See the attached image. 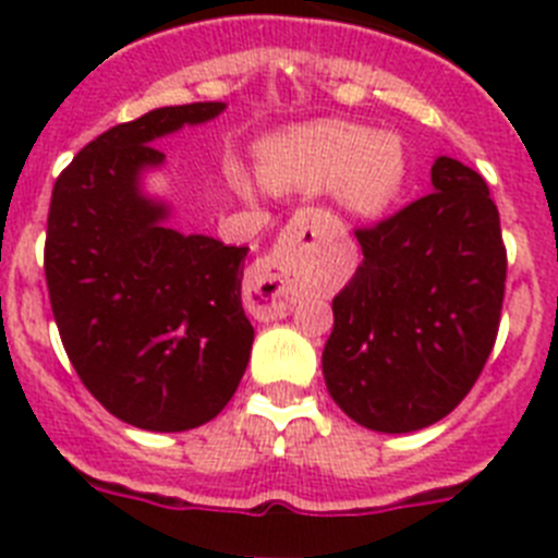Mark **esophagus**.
<instances>
[{
  "mask_svg": "<svg viewBox=\"0 0 558 558\" xmlns=\"http://www.w3.org/2000/svg\"><path fill=\"white\" fill-rule=\"evenodd\" d=\"M324 231H327V220L318 215H302L290 226L279 251L251 268L248 282H245V304H248L251 315H256L259 322H274V318L288 315L290 304H293L290 279L302 263V251L322 245Z\"/></svg>",
  "mask_w": 558,
  "mask_h": 558,
  "instance_id": "1",
  "label": "esophagus"
}]
</instances>
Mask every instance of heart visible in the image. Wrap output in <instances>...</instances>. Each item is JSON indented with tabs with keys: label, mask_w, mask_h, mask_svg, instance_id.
<instances>
[{
	"label": "heart",
	"mask_w": 558,
	"mask_h": 558,
	"mask_svg": "<svg viewBox=\"0 0 558 558\" xmlns=\"http://www.w3.org/2000/svg\"><path fill=\"white\" fill-rule=\"evenodd\" d=\"M259 175L274 190H322L338 184L349 209L374 215L397 198L405 179V156L393 136L349 122H322L270 142L259 153ZM236 190L248 192L240 170Z\"/></svg>",
	"instance_id": "obj_1"
}]
</instances>
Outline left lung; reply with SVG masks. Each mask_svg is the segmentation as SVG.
<instances>
[{
	"label": "left lung",
	"instance_id": "left-lung-1",
	"mask_svg": "<svg viewBox=\"0 0 558 558\" xmlns=\"http://www.w3.org/2000/svg\"><path fill=\"white\" fill-rule=\"evenodd\" d=\"M433 192L354 229L363 263L332 299L324 379L357 425L411 433L481 377L506 295L500 215L481 172L436 159Z\"/></svg>",
	"mask_w": 558,
	"mask_h": 558
}]
</instances>
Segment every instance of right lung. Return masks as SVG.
<instances>
[{
  "mask_svg": "<svg viewBox=\"0 0 558 558\" xmlns=\"http://www.w3.org/2000/svg\"><path fill=\"white\" fill-rule=\"evenodd\" d=\"M223 108L167 106L108 128L52 186L44 274L63 349L92 397L142 430L215 418L248 366V248L167 229L165 206L140 195V172L165 161L153 142Z\"/></svg>",
  "mask_w": 558,
  "mask_h": 558,
  "instance_id": "obj_1",
  "label": "right lung"
}]
</instances>
